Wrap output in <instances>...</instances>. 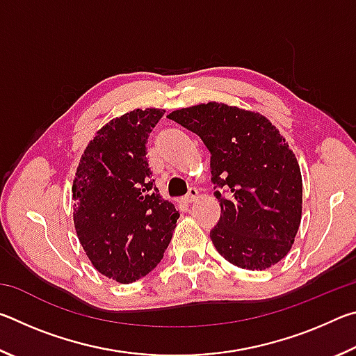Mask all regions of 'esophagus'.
Returning a JSON list of instances; mask_svg holds the SVG:
<instances>
[{"instance_id": "esophagus-1", "label": "esophagus", "mask_w": 356, "mask_h": 356, "mask_svg": "<svg viewBox=\"0 0 356 356\" xmlns=\"http://www.w3.org/2000/svg\"><path fill=\"white\" fill-rule=\"evenodd\" d=\"M197 195H200V193H197L196 188H190V190H188V195H186V196L184 197V202H185V204L195 202V201L197 200Z\"/></svg>"}]
</instances>
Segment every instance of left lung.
I'll return each instance as SVG.
<instances>
[{"label": "left lung", "instance_id": "8db88e82", "mask_svg": "<svg viewBox=\"0 0 356 356\" xmlns=\"http://www.w3.org/2000/svg\"><path fill=\"white\" fill-rule=\"evenodd\" d=\"M168 118L201 138L221 215L210 231L216 251L245 270H265L292 248L303 184L295 154L262 114L225 104L182 108Z\"/></svg>", "mask_w": 356, "mask_h": 356}]
</instances>
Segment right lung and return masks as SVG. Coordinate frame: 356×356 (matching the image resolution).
Masks as SVG:
<instances>
[{
    "instance_id": "obj_1",
    "label": "right lung",
    "mask_w": 356,
    "mask_h": 356,
    "mask_svg": "<svg viewBox=\"0 0 356 356\" xmlns=\"http://www.w3.org/2000/svg\"><path fill=\"white\" fill-rule=\"evenodd\" d=\"M165 110L125 113L104 125L84 149L74 193V222L97 272L122 284L156 267L179 212L160 196L146 143Z\"/></svg>"
}]
</instances>
